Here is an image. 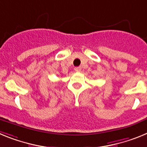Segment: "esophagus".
Here are the masks:
<instances>
[{"label": "esophagus", "mask_w": 147, "mask_h": 147, "mask_svg": "<svg viewBox=\"0 0 147 147\" xmlns=\"http://www.w3.org/2000/svg\"><path fill=\"white\" fill-rule=\"evenodd\" d=\"M75 69V72H80V71L81 70V67H75V69Z\"/></svg>", "instance_id": "34e87169"}]
</instances>
